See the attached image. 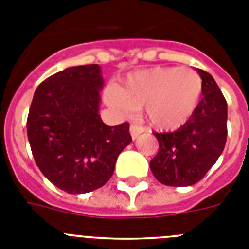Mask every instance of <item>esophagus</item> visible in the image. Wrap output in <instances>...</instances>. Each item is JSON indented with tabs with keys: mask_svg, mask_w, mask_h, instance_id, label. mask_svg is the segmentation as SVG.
<instances>
[{
	"mask_svg": "<svg viewBox=\"0 0 249 249\" xmlns=\"http://www.w3.org/2000/svg\"><path fill=\"white\" fill-rule=\"evenodd\" d=\"M129 130H130V135L133 139H137V137H138L141 133H143L142 126H141V125H137V124H131L130 128H129Z\"/></svg>",
	"mask_w": 249,
	"mask_h": 249,
	"instance_id": "34e87169",
	"label": "esophagus"
}]
</instances>
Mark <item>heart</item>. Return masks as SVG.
I'll return each instance as SVG.
<instances>
[{"instance_id": "heart-1", "label": "heart", "mask_w": 249, "mask_h": 249, "mask_svg": "<svg viewBox=\"0 0 249 249\" xmlns=\"http://www.w3.org/2000/svg\"><path fill=\"white\" fill-rule=\"evenodd\" d=\"M202 79L191 68H151L133 72L118 88L105 94L106 104L121 115L144 106L145 119L161 130H173L195 112Z\"/></svg>"}]
</instances>
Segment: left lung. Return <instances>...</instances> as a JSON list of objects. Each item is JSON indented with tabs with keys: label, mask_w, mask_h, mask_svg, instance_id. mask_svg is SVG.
Returning a JSON list of instances; mask_svg holds the SVG:
<instances>
[{
	"label": "left lung",
	"mask_w": 249,
	"mask_h": 249,
	"mask_svg": "<svg viewBox=\"0 0 249 249\" xmlns=\"http://www.w3.org/2000/svg\"><path fill=\"white\" fill-rule=\"evenodd\" d=\"M202 100L189 120L171 133H155L159 152L149 162L157 180L170 187L193 185L223 153L228 135V104L215 79L197 69Z\"/></svg>",
	"instance_id": "8db88e82"
}]
</instances>
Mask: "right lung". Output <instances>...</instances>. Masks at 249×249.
Wrapping results in <instances>:
<instances>
[{
    "instance_id": "obj_1",
    "label": "right lung",
    "mask_w": 249,
    "mask_h": 249,
    "mask_svg": "<svg viewBox=\"0 0 249 249\" xmlns=\"http://www.w3.org/2000/svg\"><path fill=\"white\" fill-rule=\"evenodd\" d=\"M97 64L68 68L38 86L26 131L37 166L70 195L88 193L108 181L121 151L131 142L129 124L101 120Z\"/></svg>"
}]
</instances>
